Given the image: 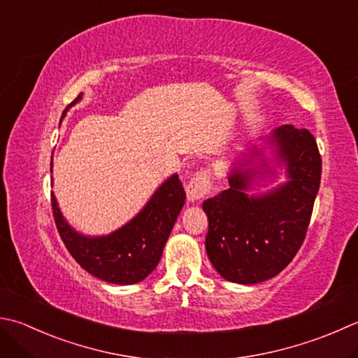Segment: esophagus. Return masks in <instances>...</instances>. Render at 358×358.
Returning <instances> with one entry per match:
<instances>
[{"label":"esophagus","mask_w":358,"mask_h":358,"mask_svg":"<svg viewBox=\"0 0 358 358\" xmlns=\"http://www.w3.org/2000/svg\"><path fill=\"white\" fill-rule=\"evenodd\" d=\"M209 191H211V178H209V175L205 171L194 173V177L186 185V194L189 201L201 200L203 197H206Z\"/></svg>","instance_id":"1"}]
</instances>
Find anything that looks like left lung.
<instances>
[{
  "instance_id": "obj_1",
  "label": "left lung",
  "mask_w": 358,
  "mask_h": 358,
  "mask_svg": "<svg viewBox=\"0 0 358 358\" xmlns=\"http://www.w3.org/2000/svg\"><path fill=\"white\" fill-rule=\"evenodd\" d=\"M289 181L248 197L250 169L234 167L229 187L203 201L209 228L206 253L227 281L257 284L281 273L303 245L321 181V155L309 130L282 125L271 135Z\"/></svg>"
}]
</instances>
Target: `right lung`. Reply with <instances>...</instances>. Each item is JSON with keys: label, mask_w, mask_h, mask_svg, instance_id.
<instances>
[{"label": "right lung", "mask_w": 358, "mask_h": 358, "mask_svg": "<svg viewBox=\"0 0 358 358\" xmlns=\"http://www.w3.org/2000/svg\"><path fill=\"white\" fill-rule=\"evenodd\" d=\"M80 97L77 96L66 110ZM185 200L186 192L175 173L127 225L103 237H85L65 222L51 194L55 227L76 262L102 281L119 285L136 284L155 270Z\"/></svg>", "instance_id": "add662e5"}]
</instances>
